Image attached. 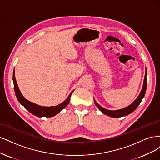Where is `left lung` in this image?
<instances>
[{
    "mask_svg": "<svg viewBox=\"0 0 160 160\" xmlns=\"http://www.w3.org/2000/svg\"><path fill=\"white\" fill-rule=\"evenodd\" d=\"M146 88H147V71L146 68V74H145L142 91L140 92V93L139 94L136 99H135L132 104H130L129 106H128V107L123 109H118V110H108L101 107L100 105H99L96 102V101L95 99H94V102L95 105L99 108V109L101 111V112L109 116V117L121 118V117H123V116H127L129 114L132 113L133 111H134L135 109H136V108L138 107V105L140 104V103H141V101H142L145 94H146Z\"/></svg>",
    "mask_w": 160,
    "mask_h": 160,
    "instance_id": "1",
    "label": "left lung"
}]
</instances>
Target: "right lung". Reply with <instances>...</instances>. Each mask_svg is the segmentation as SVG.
Listing matches in <instances>:
<instances>
[{
	"instance_id": "right-lung-1",
	"label": "right lung",
	"mask_w": 160,
	"mask_h": 160,
	"mask_svg": "<svg viewBox=\"0 0 160 160\" xmlns=\"http://www.w3.org/2000/svg\"><path fill=\"white\" fill-rule=\"evenodd\" d=\"M12 79L14 83V92H15V95L18 102L22 105H23L24 107L25 108V109L29 111L31 113L38 118H51L56 115L57 113H59L62 109H63L69 103L71 95L72 93V92H73V91H72L69 95L68 96V98L61 104L56 106H51V107H44V106H41L35 103H33L24 98V96L22 95L21 92L19 90V88L18 87L15 79V75H14V70L13 71Z\"/></svg>"
}]
</instances>
